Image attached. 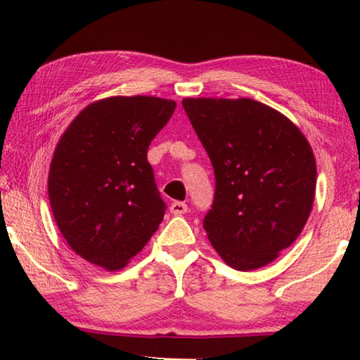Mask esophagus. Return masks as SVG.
<instances>
[{"instance_id":"1","label":"esophagus","mask_w":360,"mask_h":360,"mask_svg":"<svg viewBox=\"0 0 360 360\" xmlns=\"http://www.w3.org/2000/svg\"><path fill=\"white\" fill-rule=\"evenodd\" d=\"M169 211H172L174 216H182L184 212H187V205L184 202H174L169 206Z\"/></svg>"}]
</instances>
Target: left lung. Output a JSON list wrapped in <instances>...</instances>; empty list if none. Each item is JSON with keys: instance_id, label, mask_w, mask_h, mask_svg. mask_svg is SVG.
<instances>
[{"instance_id": "left-lung-1", "label": "left lung", "mask_w": 360, "mask_h": 360, "mask_svg": "<svg viewBox=\"0 0 360 360\" xmlns=\"http://www.w3.org/2000/svg\"><path fill=\"white\" fill-rule=\"evenodd\" d=\"M182 106L214 168L203 219L212 248L241 271L270 264L311 212V146L285 115L251 98H184Z\"/></svg>"}]
</instances>
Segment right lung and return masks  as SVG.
Returning a JSON list of instances; mask_svg holds the SVG:
<instances>
[{
  "label": "right lung",
  "mask_w": 360,
  "mask_h": 360,
  "mask_svg": "<svg viewBox=\"0 0 360 360\" xmlns=\"http://www.w3.org/2000/svg\"><path fill=\"white\" fill-rule=\"evenodd\" d=\"M174 108L157 96H111L82 109L60 138L49 200L63 238L90 264L124 268L163 221L148 149Z\"/></svg>",
  "instance_id": "obj_1"
}]
</instances>
